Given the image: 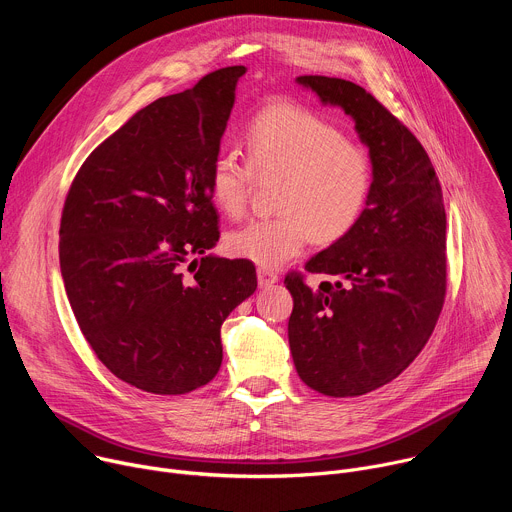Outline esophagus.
<instances>
[{
  "label": "esophagus",
  "instance_id": "1",
  "mask_svg": "<svg viewBox=\"0 0 512 512\" xmlns=\"http://www.w3.org/2000/svg\"><path fill=\"white\" fill-rule=\"evenodd\" d=\"M257 281H259V287H271L273 283H277V275L271 269L259 267L257 269Z\"/></svg>",
  "mask_w": 512,
  "mask_h": 512
}]
</instances>
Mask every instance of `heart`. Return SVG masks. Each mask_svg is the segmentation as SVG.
<instances>
[{
    "instance_id": "b5f03b06",
    "label": "heart",
    "mask_w": 512,
    "mask_h": 512,
    "mask_svg": "<svg viewBox=\"0 0 512 512\" xmlns=\"http://www.w3.org/2000/svg\"><path fill=\"white\" fill-rule=\"evenodd\" d=\"M247 162L218 154L208 192L227 216L243 214L255 180H277L275 216L257 218L225 237V249L265 269L300 255L312 237L332 243L356 223L373 190L369 152L322 117L291 105L261 111L245 135Z\"/></svg>"
}]
</instances>
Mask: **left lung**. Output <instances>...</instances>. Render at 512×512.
<instances>
[{
  "instance_id": "1",
  "label": "left lung",
  "mask_w": 512,
  "mask_h": 512,
  "mask_svg": "<svg viewBox=\"0 0 512 512\" xmlns=\"http://www.w3.org/2000/svg\"><path fill=\"white\" fill-rule=\"evenodd\" d=\"M322 105L354 121L373 162L358 223L306 263L318 289L291 273L287 336L300 379L328 397H356L397 379L429 340L446 298V208L417 137L362 87L298 77Z\"/></svg>"
}]
</instances>
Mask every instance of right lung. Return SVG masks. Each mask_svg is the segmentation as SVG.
I'll return each mask as SVG.
<instances>
[{
    "instance_id": "add662e5",
    "label": "right lung",
    "mask_w": 512,
    "mask_h": 512,
    "mask_svg": "<svg viewBox=\"0 0 512 512\" xmlns=\"http://www.w3.org/2000/svg\"><path fill=\"white\" fill-rule=\"evenodd\" d=\"M245 66L137 111L85 160L60 221V273L87 342L121 381L154 395L210 383L221 326L257 287L251 261L218 241L208 172ZM190 254L193 277L183 273Z\"/></svg>"
}]
</instances>
